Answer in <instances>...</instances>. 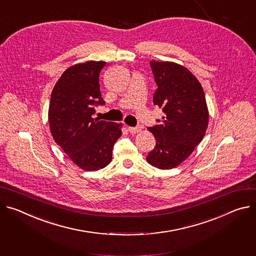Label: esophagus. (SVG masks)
Segmentation results:
<instances>
[{
	"label": "esophagus",
	"instance_id": "34e87169",
	"mask_svg": "<svg viewBox=\"0 0 256 256\" xmlns=\"http://www.w3.org/2000/svg\"><path fill=\"white\" fill-rule=\"evenodd\" d=\"M128 130L130 132V134H138V132L141 130V128H132V126H128Z\"/></svg>",
	"mask_w": 256,
	"mask_h": 256
}]
</instances>
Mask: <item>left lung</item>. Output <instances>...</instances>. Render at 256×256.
I'll return each mask as SVG.
<instances>
[{"label":"left lung","mask_w":256,"mask_h":256,"mask_svg":"<svg viewBox=\"0 0 256 256\" xmlns=\"http://www.w3.org/2000/svg\"><path fill=\"white\" fill-rule=\"evenodd\" d=\"M150 66L157 84L153 103L164 115L148 130L155 148L146 160L160 170H172L187 159L202 141L208 126V109L199 80L187 68L174 62L152 60Z\"/></svg>","instance_id":"obj_1"}]
</instances>
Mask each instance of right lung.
I'll return each mask as SVG.
<instances>
[{
	"label": "right lung",
	"mask_w": 256,
	"mask_h": 256,
	"mask_svg": "<svg viewBox=\"0 0 256 256\" xmlns=\"http://www.w3.org/2000/svg\"><path fill=\"white\" fill-rule=\"evenodd\" d=\"M104 61H88L67 68L56 82L49 106L55 142L80 168L92 172L108 166L122 136V124L92 118L95 106L104 105L99 76Z\"/></svg>",
	"instance_id": "obj_1"
}]
</instances>
